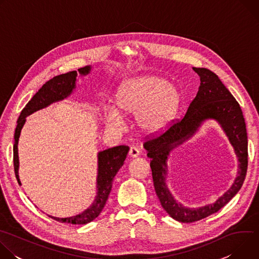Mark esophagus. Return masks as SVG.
<instances>
[{
	"mask_svg": "<svg viewBox=\"0 0 259 259\" xmlns=\"http://www.w3.org/2000/svg\"><path fill=\"white\" fill-rule=\"evenodd\" d=\"M129 156H130L131 158H137V157L139 156V150L136 149V147H134V146L130 147V150H129Z\"/></svg>",
	"mask_w": 259,
	"mask_h": 259,
	"instance_id": "1",
	"label": "esophagus"
}]
</instances>
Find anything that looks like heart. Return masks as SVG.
I'll list each match as a JSON object with an SVG mask.
<instances>
[{
    "instance_id": "b5f03b06",
    "label": "heart",
    "mask_w": 259,
    "mask_h": 259,
    "mask_svg": "<svg viewBox=\"0 0 259 259\" xmlns=\"http://www.w3.org/2000/svg\"><path fill=\"white\" fill-rule=\"evenodd\" d=\"M181 105L178 90L165 79L144 76L125 82L116 92L115 106L105 110V122L121 127L122 113L135 116L139 129L146 134L158 135L170 128Z\"/></svg>"
}]
</instances>
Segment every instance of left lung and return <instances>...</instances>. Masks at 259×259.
I'll use <instances>...</instances> for the list:
<instances>
[{"label":"left lung","instance_id":"8db88e82","mask_svg":"<svg viewBox=\"0 0 259 259\" xmlns=\"http://www.w3.org/2000/svg\"><path fill=\"white\" fill-rule=\"evenodd\" d=\"M193 69L198 73L201 83L186 116L159 137L144 143L147 157L151 159L156 194L162 207L173 219L187 224L203 219L227 205L242 188L248 166L247 131L240 104L213 71L204 67ZM208 119H214L221 125L233 145L239 162L237 177L231 188L214 203L188 207L175 200L166 186V161L169 153L192 137Z\"/></svg>","mask_w":259,"mask_h":259}]
</instances>
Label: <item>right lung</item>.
Returning <instances> with one entry per match:
<instances>
[{"mask_svg":"<svg viewBox=\"0 0 259 259\" xmlns=\"http://www.w3.org/2000/svg\"><path fill=\"white\" fill-rule=\"evenodd\" d=\"M91 65L81 67L77 70H72L63 75H59L49 80L36 92L33 97L28 101L17 120V126L14 134V146H13V162L14 171L18 183L21 182L18 175L19 170V158H18V140L20 132L25 124L26 117L33 114L36 110H40L49 106L50 104L61 101L71 95L76 89V81L78 72L81 76H87L91 71ZM129 152V147L126 145H119L107 149L97 154V178H96V196L93 203L83 212L70 217L60 218L48 215L49 217L63 224L69 225H86L94 220L102 211L108 195L112 191L114 177L118 173L119 169L124 165V161Z\"/></svg>","mask_w":259,"mask_h":259,"instance_id":"right-lung-1","label":"right lung"}]
</instances>
